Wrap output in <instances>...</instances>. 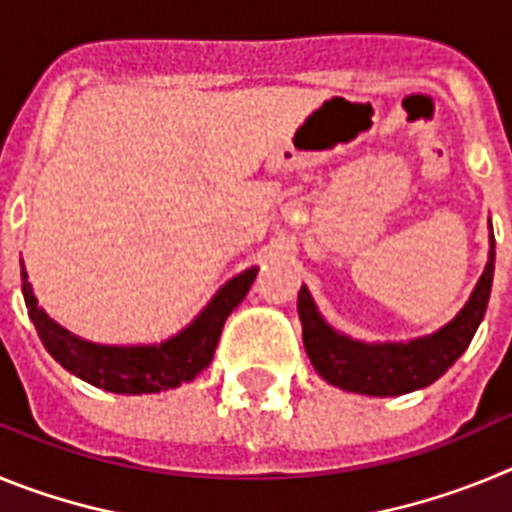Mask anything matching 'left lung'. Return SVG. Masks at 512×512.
<instances>
[{"label": "left lung", "mask_w": 512, "mask_h": 512, "mask_svg": "<svg viewBox=\"0 0 512 512\" xmlns=\"http://www.w3.org/2000/svg\"><path fill=\"white\" fill-rule=\"evenodd\" d=\"M492 230V228H490ZM495 274V235H490V259L469 302L451 323L431 336L408 343H364L330 328L312 302L307 287L297 295L302 341L315 372L333 387L374 397H395L423 390L449 372L472 343L490 302Z\"/></svg>", "instance_id": "1"}]
</instances>
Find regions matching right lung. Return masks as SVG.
<instances>
[{
    "mask_svg": "<svg viewBox=\"0 0 512 512\" xmlns=\"http://www.w3.org/2000/svg\"><path fill=\"white\" fill-rule=\"evenodd\" d=\"M256 271L259 269L251 266L230 279L182 333L153 346H102L69 333L56 320L48 318L43 307H38L33 287L27 282L25 266H22V295L40 341L63 369L107 392L148 395V392L174 390L179 384L192 382L202 369H207L225 320L248 295Z\"/></svg>",
    "mask_w": 512,
    "mask_h": 512,
    "instance_id": "obj_1",
    "label": "right lung"
}]
</instances>
